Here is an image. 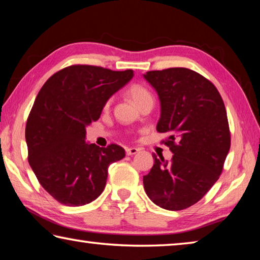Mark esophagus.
<instances>
[{
  "instance_id": "obj_1",
  "label": "esophagus",
  "mask_w": 260,
  "mask_h": 260,
  "mask_svg": "<svg viewBox=\"0 0 260 260\" xmlns=\"http://www.w3.org/2000/svg\"><path fill=\"white\" fill-rule=\"evenodd\" d=\"M136 152H139L138 148H126V155L127 156H133Z\"/></svg>"
}]
</instances>
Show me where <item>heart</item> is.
Returning a JSON list of instances; mask_svg holds the SVG:
<instances>
[{"label":"heart","instance_id":"obj_1","mask_svg":"<svg viewBox=\"0 0 260 260\" xmlns=\"http://www.w3.org/2000/svg\"><path fill=\"white\" fill-rule=\"evenodd\" d=\"M128 94L131 96V99L134 101L135 104H139L140 102H142V101L147 100V99H152L151 94L149 93L146 88H144L143 86H140V85L132 86L128 90ZM108 105H109V103H108Z\"/></svg>","mask_w":260,"mask_h":260}]
</instances>
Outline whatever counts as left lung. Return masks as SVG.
<instances>
[{
  "mask_svg": "<svg viewBox=\"0 0 260 260\" xmlns=\"http://www.w3.org/2000/svg\"><path fill=\"white\" fill-rule=\"evenodd\" d=\"M143 78L160 103L157 132L172 135L171 161L153 157L143 186L153 203L179 211L197 203L221 173L231 148L225 104L208 79L184 68L149 71Z\"/></svg>",
  "mask_w": 260,
  "mask_h": 260,
  "instance_id": "8db88e82",
  "label": "left lung"
}]
</instances>
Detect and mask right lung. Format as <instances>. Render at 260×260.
Returning a JSON list of instances; mask_svg holds the SVG:
<instances>
[{"label": "right lung", "instance_id": "add662e5", "mask_svg": "<svg viewBox=\"0 0 260 260\" xmlns=\"http://www.w3.org/2000/svg\"><path fill=\"white\" fill-rule=\"evenodd\" d=\"M133 77V70L72 65L51 76L39 91L26 122L28 161L59 203L81 206L95 201L104 190L109 165L125 157L117 144L87 143L86 127Z\"/></svg>", "mask_w": 260, "mask_h": 260}]
</instances>
